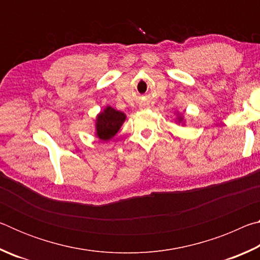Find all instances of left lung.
<instances>
[{
  "mask_svg": "<svg viewBox=\"0 0 260 260\" xmlns=\"http://www.w3.org/2000/svg\"><path fill=\"white\" fill-rule=\"evenodd\" d=\"M179 119H180V120H182V118H179Z\"/></svg>",
  "mask_w": 260,
  "mask_h": 260,
  "instance_id": "1",
  "label": "left lung"
}]
</instances>
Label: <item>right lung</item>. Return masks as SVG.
<instances>
[{
	"mask_svg": "<svg viewBox=\"0 0 260 260\" xmlns=\"http://www.w3.org/2000/svg\"><path fill=\"white\" fill-rule=\"evenodd\" d=\"M125 119V113L107 107L96 118V135L103 141L112 139L118 133Z\"/></svg>",
	"mask_w": 260,
	"mask_h": 260,
	"instance_id": "right-lung-1",
	"label": "right lung"
}]
</instances>
